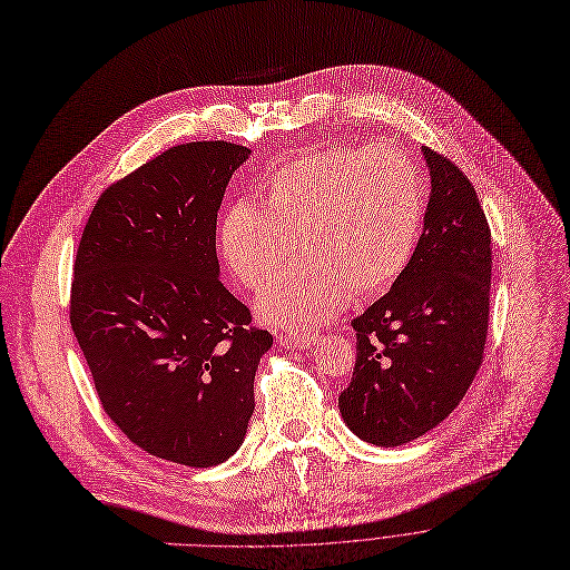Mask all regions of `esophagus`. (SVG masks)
<instances>
[{
  "instance_id": "esophagus-1",
  "label": "esophagus",
  "mask_w": 570,
  "mask_h": 570,
  "mask_svg": "<svg viewBox=\"0 0 570 570\" xmlns=\"http://www.w3.org/2000/svg\"><path fill=\"white\" fill-rule=\"evenodd\" d=\"M282 347H297V350H306L316 343V334H282L279 338Z\"/></svg>"
}]
</instances>
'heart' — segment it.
I'll list each match as a JSON object with an SVG mask.
<instances>
[{"instance_id":"1","label":"heart","mask_w":570,"mask_h":570,"mask_svg":"<svg viewBox=\"0 0 570 570\" xmlns=\"http://www.w3.org/2000/svg\"><path fill=\"white\" fill-rule=\"evenodd\" d=\"M264 204L238 202L218 225L225 266L262 288L295 256L308 262L258 295L266 321L318 327L338 316L354 291H389L411 264L425 225L421 170L395 145L325 147L284 164L264 184Z\"/></svg>"}]
</instances>
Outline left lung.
<instances>
[{"instance_id":"obj_1","label":"left lung","mask_w":570,"mask_h":570,"mask_svg":"<svg viewBox=\"0 0 570 570\" xmlns=\"http://www.w3.org/2000/svg\"><path fill=\"white\" fill-rule=\"evenodd\" d=\"M430 202L416 252L391 291L352 321L356 364L343 423L402 445L443 423L473 384L489 330L491 229L473 184L423 147Z\"/></svg>"}]
</instances>
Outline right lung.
Segmentation results:
<instances>
[{"label": "right lung", "instance_id": "obj_1", "mask_svg": "<svg viewBox=\"0 0 570 570\" xmlns=\"http://www.w3.org/2000/svg\"><path fill=\"white\" fill-rule=\"evenodd\" d=\"M249 154L227 140L166 149L101 193L75 258L70 323L107 416L193 469L240 448L273 345L218 279V209Z\"/></svg>", "mask_w": 570, "mask_h": 570}]
</instances>
